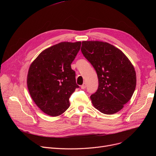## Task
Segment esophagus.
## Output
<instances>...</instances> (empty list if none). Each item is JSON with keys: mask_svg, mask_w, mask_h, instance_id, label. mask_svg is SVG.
Returning a JSON list of instances; mask_svg holds the SVG:
<instances>
[{"mask_svg": "<svg viewBox=\"0 0 156 156\" xmlns=\"http://www.w3.org/2000/svg\"><path fill=\"white\" fill-rule=\"evenodd\" d=\"M86 86H87L86 83H84L81 86V89H85V88H86Z\"/></svg>", "mask_w": 156, "mask_h": 156, "instance_id": "1", "label": "esophagus"}]
</instances>
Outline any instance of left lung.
I'll return each mask as SVG.
<instances>
[{
	"label": "left lung",
	"mask_w": 156,
	"mask_h": 156,
	"mask_svg": "<svg viewBox=\"0 0 156 156\" xmlns=\"http://www.w3.org/2000/svg\"><path fill=\"white\" fill-rule=\"evenodd\" d=\"M81 51L95 69L99 80L97 90L90 96L93 105L105 114L119 111L135 90L133 66L123 52L107 42L83 41Z\"/></svg>",
	"instance_id": "1"
}]
</instances>
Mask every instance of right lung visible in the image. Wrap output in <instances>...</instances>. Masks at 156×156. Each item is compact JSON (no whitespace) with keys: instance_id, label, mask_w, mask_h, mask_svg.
Returning a JSON list of instances; mask_svg holds the SVG:
<instances>
[{"instance_id":"right-lung-1","label":"right lung","mask_w":156,"mask_h":156,"mask_svg":"<svg viewBox=\"0 0 156 156\" xmlns=\"http://www.w3.org/2000/svg\"><path fill=\"white\" fill-rule=\"evenodd\" d=\"M81 42H61L41 52L29 68L27 85L38 107L47 115H61L69 107V98L80 87L71 64Z\"/></svg>"}]
</instances>
